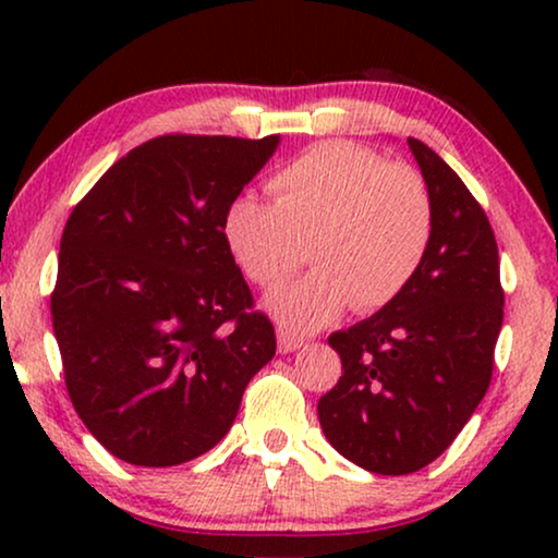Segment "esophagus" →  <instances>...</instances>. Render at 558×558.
Instances as JSON below:
<instances>
[{
	"label": "esophagus",
	"mask_w": 558,
	"mask_h": 558,
	"mask_svg": "<svg viewBox=\"0 0 558 558\" xmlns=\"http://www.w3.org/2000/svg\"><path fill=\"white\" fill-rule=\"evenodd\" d=\"M277 340H279V353H294V350H300L304 345V340L294 338L292 332H284V330L277 332Z\"/></svg>",
	"instance_id": "34e87169"
}]
</instances>
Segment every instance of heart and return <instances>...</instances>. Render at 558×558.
Returning <instances> with one entry per match:
<instances>
[{
	"mask_svg": "<svg viewBox=\"0 0 558 558\" xmlns=\"http://www.w3.org/2000/svg\"><path fill=\"white\" fill-rule=\"evenodd\" d=\"M274 203L235 197L223 239L251 284L277 289L304 256L317 269L269 300L287 330L312 332L353 304H391L429 248L434 208L414 167L386 162L350 142H323L281 167L269 182Z\"/></svg>",
	"mask_w": 558,
	"mask_h": 558,
	"instance_id": "obj_1",
	"label": "heart"
}]
</instances>
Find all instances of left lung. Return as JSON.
Masks as SVG:
<instances>
[{"label": "left lung", "mask_w": 558, "mask_h": 558, "mask_svg": "<svg viewBox=\"0 0 558 558\" xmlns=\"http://www.w3.org/2000/svg\"><path fill=\"white\" fill-rule=\"evenodd\" d=\"M409 149L434 228L409 287L327 342L342 376L317 403L330 445L376 475H409L452 445L493 378L502 325L498 243L483 205L424 142Z\"/></svg>", "instance_id": "left-lung-1"}]
</instances>
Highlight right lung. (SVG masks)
Listing matches in <instances>:
<instances>
[{"label": "right lung", "mask_w": 558, "mask_h": 558, "mask_svg": "<svg viewBox=\"0 0 558 558\" xmlns=\"http://www.w3.org/2000/svg\"><path fill=\"white\" fill-rule=\"evenodd\" d=\"M277 144L155 136L68 218L52 330L73 409L119 460L172 468L208 452L277 353L223 239L228 205Z\"/></svg>", "instance_id": "1"}]
</instances>
